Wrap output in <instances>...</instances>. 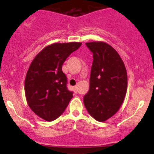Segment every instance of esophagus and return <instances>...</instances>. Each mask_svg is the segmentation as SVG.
Returning <instances> with one entry per match:
<instances>
[{
    "instance_id": "esophagus-1",
    "label": "esophagus",
    "mask_w": 154,
    "mask_h": 154,
    "mask_svg": "<svg viewBox=\"0 0 154 154\" xmlns=\"http://www.w3.org/2000/svg\"><path fill=\"white\" fill-rule=\"evenodd\" d=\"M74 91H75V93H77V86H75L74 87Z\"/></svg>"
}]
</instances>
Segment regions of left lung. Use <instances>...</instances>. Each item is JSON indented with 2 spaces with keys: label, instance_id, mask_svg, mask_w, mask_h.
<instances>
[{
  "label": "left lung",
  "instance_id": "1",
  "mask_svg": "<svg viewBox=\"0 0 154 154\" xmlns=\"http://www.w3.org/2000/svg\"><path fill=\"white\" fill-rule=\"evenodd\" d=\"M93 54L90 89L84 96L88 113L98 122H105L117 112L128 89L125 63L115 49L105 42L86 43Z\"/></svg>",
  "mask_w": 154,
  "mask_h": 154
}]
</instances>
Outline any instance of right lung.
<instances>
[{"label": "right lung", "mask_w": 154, "mask_h": 154, "mask_svg": "<svg viewBox=\"0 0 154 154\" xmlns=\"http://www.w3.org/2000/svg\"><path fill=\"white\" fill-rule=\"evenodd\" d=\"M82 43H53L39 52L30 63L24 81L28 106L39 117L51 122L62 114L73 93L66 88L62 65Z\"/></svg>", "instance_id": "obj_1"}]
</instances>
